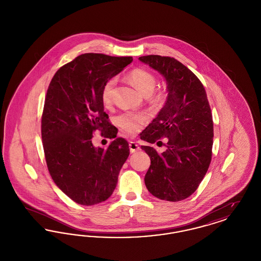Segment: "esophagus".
<instances>
[{
    "label": "esophagus",
    "mask_w": 261,
    "mask_h": 261,
    "mask_svg": "<svg viewBox=\"0 0 261 261\" xmlns=\"http://www.w3.org/2000/svg\"><path fill=\"white\" fill-rule=\"evenodd\" d=\"M129 149H130V151L133 153V152H136L137 150H139L140 147L138 146L136 142H130L129 143Z\"/></svg>",
    "instance_id": "esophagus-1"
}]
</instances>
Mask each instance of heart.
I'll list each match as a JSON object with an SVG mask.
<instances>
[{
  "label": "heart",
  "instance_id": "b5f03b06",
  "mask_svg": "<svg viewBox=\"0 0 261 261\" xmlns=\"http://www.w3.org/2000/svg\"><path fill=\"white\" fill-rule=\"evenodd\" d=\"M128 78L131 83L145 96H149L155 87V78L148 70L137 68L132 70ZM116 84V79H109L101 90V100L105 105H110L112 102L113 91ZM148 120V116L143 112H125L117 117L118 125L129 134L136 133L140 130L141 125L144 124Z\"/></svg>",
  "mask_w": 261,
  "mask_h": 261
}]
</instances>
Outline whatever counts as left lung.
<instances>
[{
  "label": "left lung",
  "mask_w": 261,
  "mask_h": 261,
  "mask_svg": "<svg viewBox=\"0 0 261 261\" xmlns=\"http://www.w3.org/2000/svg\"><path fill=\"white\" fill-rule=\"evenodd\" d=\"M139 61L162 75L167 89L163 108L140 136L150 144L167 138V149L162 153L152 147H141L150 159L145 184L155 198L179 201L198 189L210 167L211 107L199 78L181 62L155 55L140 57Z\"/></svg>",
  "instance_id": "obj_1"
}]
</instances>
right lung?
<instances>
[{
	"mask_svg": "<svg viewBox=\"0 0 261 261\" xmlns=\"http://www.w3.org/2000/svg\"><path fill=\"white\" fill-rule=\"evenodd\" d=\"M132 61L84 54L61 67L48 88L41 126L46 162L56 185L79 204L109 199L129 156L128 142L108 120L101 90ZM96 129L114 139L108 149L92 145Z\"/></svg>",
	"mask_w": 261,
	"mask_h": 261,
	"instance_id": "obj_1",
	"label": "right lung"
}]
</instances>
